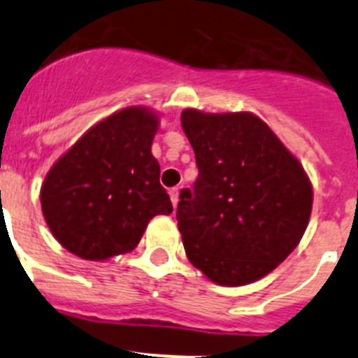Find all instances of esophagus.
Segmentation results:
<instances>
[{
	"label": "esophagus",
	"instance_id": "obj_1",
	"mask_svg": "<svg viewBox=\"0 0 358 358\" xmlns=\"http://www.w3.org/2000/svg\"><path fill=\"white\" fill-rule=\"evenodd\" d=\"M170 199H172V204H173V208H176L177 202H179V188L170 189Z\"/></svg>",
	"mask_w": 358,
	"mask_h": 358
}]
</instances>
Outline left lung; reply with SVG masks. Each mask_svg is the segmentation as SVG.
Returning a JSON list of instances; mask_svg holds the SVG:
<instances>
[{
	"label": "left lung",
	"instance_id": "8db88e82",
	"mask_svg": "<svg viewBox=\"0 0 358 358\" xmlns=\"http://www.w3.org/2000/svg\"><path fill=\"white\" fill-rule=\"evenodd\" d=\"M194 189H181L177 226L188 260L218 285L260 280L296 249L308 226L312 186L267 123L249 113L186 109Z\"/></svg>",
	"mask_w": 358,
	"mask_h": 358
}]
</instances>
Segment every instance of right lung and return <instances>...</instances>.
<instances>
[{
    "label": "right lung",
    "mask_w": 358,
    "mask_h": 358,
    "mask_svg": "<svg viewBox=\"0 0 358 358\" xmlns=\"http://www.w3.org/2000/svg\"><path fill=\"white\" fill-rule=\"evenodd\" d=\"M154 113L127 107L96 123L53 164L41 188L46 224L84 260L131 252L148 220L172 213L152 156Z\"/></svg>",
    "instance_id": "right-lung-1"
}]
</instances>
